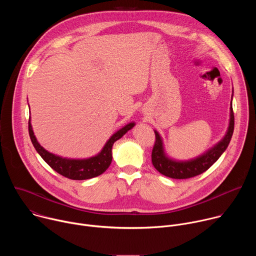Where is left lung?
I'll use <instances>...</instances> for the list:
<instances>
[{"label":"left lung","mask_w":256,"mask_h":256,"mask_svg":"<svg viewBox=\"0 0 256 256\" xmlns=\"http://www.w3.org/2000/svg\"><path fill=\"white\" fill-rule=\"evenodd\" d=\"M234 132V112L231 102L230 108V122L226 136L224 138L218 142L214 147L208 150L204 155L190 160V161H175L168 158L164 152L163 142L155 130V144L152 151V163L154 167L163 175L174 178V179H186L196 175H200L206 171L218 158L225 152L228 144L231 140Z\"/></svg>","instance_id":"left-lung-1"}]
</instances>
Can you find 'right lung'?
Here are the masks:
<instances>
[{"instance_id":"1","label":"right lung","mask_w":256,"mask_h":256,"mask_svg":"<svg viewBox=\"0 0 256 256\" xmlns=\"http://www.w3.org/2000/svg\"><path fill=\"white\" fill-rule=\"evenodd\" d=\"M134 126V122H130L118 130L106 142L99 154L88 159H66L48 152L36 140L30 124V118L28 122V130L35 150L54 171L72 180H85L102 174L109 167L112 161V149L114 142L120 140L126 132H128V130L132 128Z\"/></svg>"}]
</instances>
